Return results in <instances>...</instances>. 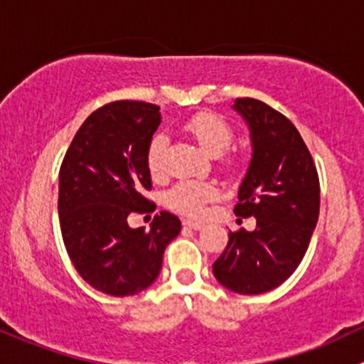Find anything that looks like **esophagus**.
I'll return each instance as SVG.
<instances>
[{"instance_id":"34e87169","label":"esophagus","mask_w":364,"mask_h":364,"mask_svg":"<svg viewBox=\"0 0 364 364\" xmlns=\"http://www.w3.org/2000/svg\"><path fill=\"white\" fill-rule=\"evenodd\" d=\"M183 225H185L186 228H193V230H202V228L205 227V225L200 223V221H192V220H185L183 221Z\"/></svg>"}]
</instances>
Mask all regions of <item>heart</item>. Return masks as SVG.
I'll return each mask as SVG.
<instances>
[{
	"label": "heart",
	"mask_w": 364,
	"mask_h": 364,
	"mask_svg": "<svg viewBox=\"0 0 364 364\" xmlns=\"http://www.w3.org/2000/svg\"><path fill=\"white\" fill-rule=\"evenodd\" d=\"M185 131L198 143V146L209 155H221L232 143V129L227 122L218 114L202 112L193 114L185 124ZM166 136L159 134L151 139L146 153L148 171L153 178H162L166 172ZM218 190L213 183L208 181H181L169 192L167 202L172 209L186 214V216L198 218L204 214L205 204L216 198Z\"/></svg>",
	"instance_id": "1"
}]
</instances>
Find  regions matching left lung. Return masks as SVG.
<instances>
[{"mask_svg":"<svg viewBox=\"0 0 364 364\" xmlns=\"http://www.w3.org/2000/svg\"><path fill=\"white\" fill-rule=\"evenodd\" d=\"M232 108L250 127L252 148L233 213L256 218V228L228 233L213 274L233 293L259 294L282 284L300 265L319 218V178L311 151L284 114L251 97L235 99Z\"/></svg>","mask_w":364,"mask_h":364,"instance_id":"1","label":"left lung"}]
</instances>
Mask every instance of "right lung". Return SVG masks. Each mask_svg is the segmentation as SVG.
Listing matches in <instances>:
<instances>
[{"mask_svg":"<svg viewBox=\"0 0 364 364\" xmlns=\"http://www.w3.org/2000/svg\"><path fill=\"white\" fill-rule=\"evenodd\" d=\"M150 102L117 101L95 109L73 137L59 172V221L76 272L92 288L131 296L155 282L164 251L181 221L162 211L150 230L131 228L129 214L155 209L146 153L160 125Z\"/></svg>","mask_w":364,"mask_h":364,"instance_id":"obj_1","label":"right lung"}]
</instances>
